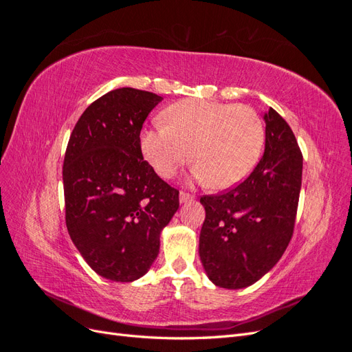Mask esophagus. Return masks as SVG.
Wrapping results in <instances>:
<instances>
[{"label": "esophagus", "instance_id": "obj_1", "mask_svg": "<svg viewBox=\"0 0 352 352\" xmlns=\"http://www.w3.org/2000/svg\"><path fill=\"white\" fill-rule=\"evenodd\" d=\"M194 197L189 195V194H185V192H180L179 194V202L180 204H184V202H188V201H192Z\"/></svg>", "mask_w": 352, "mask_h": 352}]
</instances>
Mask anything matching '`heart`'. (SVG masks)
Instances as JSON below:
<instances>
[{
	"mask_svg": "<svg viewBox=\"0 0 352 352\" xmlns=\"http://www.w3.org/2000/svg\"><path fill=\"white\" fill-rule=\"evenodd\" d=\"M163 119L166 126L141 135L142 155L163 179L192 158L194 179L228 189L247 179L261 157L264 123L248 105L185 100L170 105Z\"/></svg>",
	"mask_w": 352,
	"mask_h": 352,
	"instance_id": "heart-1",
	"label": "heart"
}]
</instances>
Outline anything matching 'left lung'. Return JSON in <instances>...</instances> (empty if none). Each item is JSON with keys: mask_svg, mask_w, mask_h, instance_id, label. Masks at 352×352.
I'll return each instance as SVG.
<instances>
[{"mask_svg": "<svg viewBox=\"0 0 352 352\" xmlns=\"http://www.w3.org/2000/svg\"><path fill=\"white\" fill-rule=\"evenodd\" d=\"M265 146L252 173L225 194L199 199L206 220L199 258L207 278L226 289L261 279L280 260L294 232L302 154L278 111H265Z\"/></svg>", "mask_w": 352, "mask_h": 352, "instance_id": "1", "label": "left lung"}]
</instances>
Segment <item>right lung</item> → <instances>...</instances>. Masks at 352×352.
<instances>
[{"instance_id": "add662e5", "label": "right lung", "mask_w": 352, "mask_h": 352, "mask_svg": "<svg viewBox=\"0 0 352 352\" xmlns=\"http://www.w3.org/2000/svg\"><path fill=\"white\" fill-rule=\"evenodd\" d=\"M120 88L83 111L63 166L66 225L83 260L101 278L133 282L151 269L160 235L179 208V190L144 162L141 129L162 102Z\"/></svg>"}]
</instances>
